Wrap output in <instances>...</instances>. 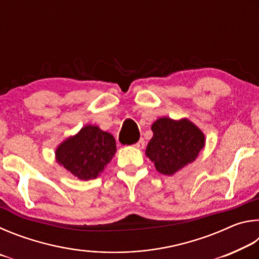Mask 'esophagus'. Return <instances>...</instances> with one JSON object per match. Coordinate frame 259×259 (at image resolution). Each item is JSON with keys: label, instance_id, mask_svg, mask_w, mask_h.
<instances>
[{"label": "esophagus", "instance_id": "esophagus-1", "mask_svg": "<svg viewBox=\"0 0 259 259\" xmlns=\"http://www.w3.org/2000/svg\"><path fill=\"white\" fill-rule=\"evenodd\" d=\"M135 147L138 148V150H143V148L145 147V142H144V139H140L139 142H137V144H135Z\"/></svg>", "mask_w": 259, "mask_h": 259}]
</instances>
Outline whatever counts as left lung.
Segmentation results:
<instances>
[{"label":"left lung","mask_w":259,"mask_h":259,"mask_svg":"<svg viewBox=\"0 0 259 259\" xmlns=\"http://www.w3.org/2000/svg\"><path fill=\"white\" fill-rule=\"evenodd\" d=\"M151 129L153 137L145 154L157 171L166 176H172L195 161L205 145L202 130L186 117L181 120L159 117Z\"/></svg>","instance_id":"1"}]
</instances>
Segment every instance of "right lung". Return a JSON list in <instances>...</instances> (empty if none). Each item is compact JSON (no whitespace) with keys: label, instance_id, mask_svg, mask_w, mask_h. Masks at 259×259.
Masks as SVG:
<instances>
[{"label":"right lung","instance_id":"1","mask_svg":"<svg viewBox=\"0 0 259 259\" xmlns=\"http://www.w3.org/2000/svg\"><path fill=\"white\" fill-rule=\"evenodd\" d=\"M116 153L113 135L98 125L87 124L56 148L57 163L81 181L97 178Z\"/></svg>","mask_w":259,"mask_h":259}]
</instances>
